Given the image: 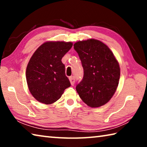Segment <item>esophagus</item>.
Instances as JSON below:
<instances>
[{"mask_svg":"<svg viewBox=\"0 0 147 147\" xmlns=\"http://www.w3.org/2000/svg\"><path fill=\"white\" fill-rule=\"evenodd\" d=\"M69 80L71 82V84L72 86H74V82H75V79H74V76H70L69 77Z\"/></svg>","mask_w":147,"mask_h":147,"instance_id":"obj_1","label":"esophagus"}]
</instances>
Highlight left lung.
Segmentation results:
<instances>
[{"instance_id":"8db88e82","label":"left lung","mask_w":147,"mask_h":147,"mask_svg":"<svg viewBox=\"0 0 147 147\" xmlns=\"http://www.w3.org/2000/svg\"><path fill=\"white\" fill-rule=\"evenodd\" d=\"M74 49L84 69L82 80L76 87L80 97L91 108L104 105L118 86L120 78L118 61L108 47L96 39L76 42Z\"/></svg>"}]
</instances>
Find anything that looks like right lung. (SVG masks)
<instances>
[{
  "label": "right lung",
  "mask_w": 147,
  "mask_h": 147,
  "mask_svg": "<svg viewBox=\"0 0 147 147\" xmlns=\"http://www.w3.org/2000/svg\"><path fill=\"white\" fill-rule=\"evenodd\" d=\"M72 47L71 42H46L31 57L26 67V82L37 100L45 104L54 103L71 86L61 59Z\"/></svg>",
  "instance_id": "right-lung-1"
}]
</instances>
